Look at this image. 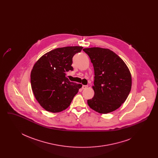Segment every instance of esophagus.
I'll return each mask as SVG.
<instances>
[{
    "label": "esophagus",
    "instance_id": "1",
    "mask_svg": "<svg viewBox=\"0 0 158 158\" xmlns=\"http://www.w3.org/2000/svg\"><path fill=\"white\" fill-rule=\"evenodd\" d=\"M88 88V86L87 85H83L82 87V89H85Z\"/></svg>",
    "mask_w": 158,
    "mask_h": 158
}]
</instances>
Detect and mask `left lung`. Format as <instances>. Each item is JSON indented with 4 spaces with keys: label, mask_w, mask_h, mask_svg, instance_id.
Listing matches in <instances>:
<instances>
[{
    "label": "left lung",
    "mask_w": 158,
    "mask_h": 158,
    "mask_svg": "<svg viewBox=\"0 0 158 158\" xmlns=\"http://www.w3.org/2000/svg\"><path fill=\"white\" fill-rule=\"evenodd\" d=\"M94 69V97L88 100L90 108L101 114L118 109L128 97L131 76L126 63L113 51L99 47L83 50Z\"/></svg>",
    "instance_id": "8db88e82"
}]
</instances>
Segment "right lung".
I'll list each match as a JSON object with an SVG mask.
<instances>
[{
  "label": "right lung",
  "instance_id": "obj_1",
  "mask_svg": "<svg viewBox=\"0 0 158 158\" xmlns=\"http://www.w3.org/2000/svg\"><path fill=\"white\" fill-rule=\"evenodd\" d=\"M82 47L57 48L44 54L34 64L31 73V84L38 103L45 110L59 113L66 110L82 87L70 82L66 72L73 70V57Z\"/></svg>",
  "mask_w": 158,
  "mask_h": 158
}]
</instances>
